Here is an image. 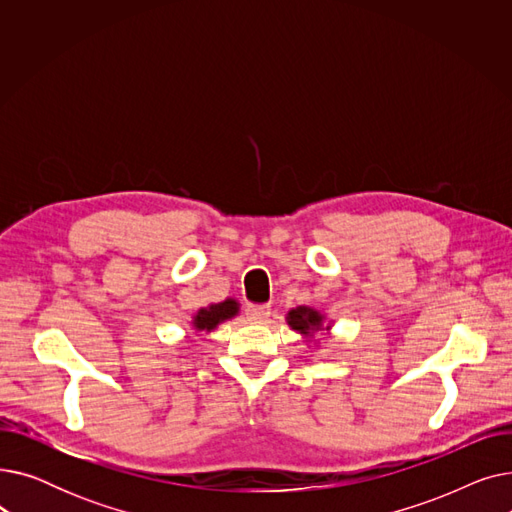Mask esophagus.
<instances>
[{
	"instance_id": "1",
	"label": "esophagus",
	"mask_w": 512,
	"mask_h": 512,
	"mask_svg": "<svg viewBox=\"0 0 512 512\" xmlns=\"http://www.w3.org/2000/svg\"><path fill=\"white\" fill-rule=\"evenodd\" d=\"M270 307L267 305H249L247 307V315L251 321H255V324H261V321H265L267 317H270Z\"/></svg>"
}]
</instances>
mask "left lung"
I'll use <instances>...</instances> for the list:
<instances>
[{
    "mask_svg": "<svg viewBox=\"0 0 512 512\" xmlns=\"http://www.w3.org/2000/svg\"><path fill=\"white\" fill-rule=\"evenodd\" d=\"M288 326L303 334L305 338H313L315 332L324 330V315L319 311L311 309V307H297V309H290L286 315ZM326 330H330V326H326Z\"/></svg>",
    "mask_w": 512,
    "mask_h": 512,
    "instance_id": "left-lung-1",
    "label": "left lung"
}]
</instances>
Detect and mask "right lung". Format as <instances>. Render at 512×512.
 <instances>
[{"label":"right lung","mask_w":512,"mask_h":512,"mask_svg":"<svg viewBox=\"0 0 512 512\" xmlns=\"http://www.w3.org/2000/svg\"><path fill=\"white\" fill-rule=\"evenodd\" d=\"M238 313V303L234 299H226L222 303H213L209 307H201L193 317V328L197 332H211L218 328L222 321L232 319Z\"/></svg>","instance_id":"right-lung-1"}]
</instances>
